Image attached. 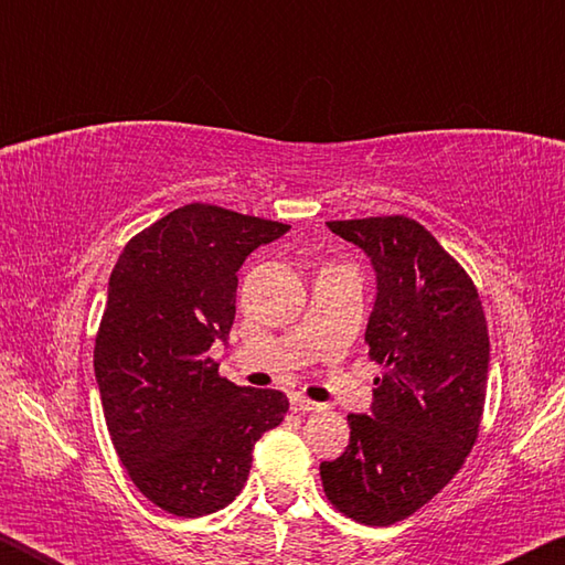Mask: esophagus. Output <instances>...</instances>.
Wrapping results in <instances>:
<instances>
[{
  "label": "esophagus",
  "instance_id": "esophagus-1",
  "mask_svg": "<svg viewBox=\"0 0 565 565\" xmlns=\"http://www.w3.org/2000/svg\"><path fill=\"white\" fill-rule=\"evenodd\" d=\"M291 408L303 411V414H311V411H321V404H317V401H311V398H303L301 394H294L291 396Z\"/></svg>",
  "mask_w": 565,
  "mask_h": 565
}]
</instances>
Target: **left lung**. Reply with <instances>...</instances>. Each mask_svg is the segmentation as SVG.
<instances>
[{
  "instance_id": "left-lung-1",
  "label": "left lung",
  "mask_w": 565,
  "mask_h": 565,
  "mask_svg": "<svg viewBox=\"0 0 565 565\" xmlns=\"http://www.w3.org/2000/svg\"><path fill=\"white\" fill-rule=\"evenodd\" d=\"M327 226L359 246L376 274L366 343L381 376L369 414H349V446L321 463V483L349 519L391 525L431 501L471 454L489 381V329L473 281L414 218Z\"/></svg>"
}]
</instances>
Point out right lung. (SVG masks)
<instances>
[{"label":"right lung","instance_id":"right-lung-1","mask_svg":"<svg viewBox=\"0 0 565 565\" xmlns=\"http://www.w3.org/2000/svg\"><path fill=\"white\" fill-rule=\"evenodd\" d=\"M289 226L186 204L124 246L94 347L104 418L131 481L161 511L199 519L232 503L254 444L284 420L281 391L218 376L246 256Z\"/></svg>","mask_w":565,"mask_h":565}]
</instances>
